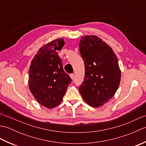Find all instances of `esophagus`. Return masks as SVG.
Here are the masks:
<instances>
[{
  "instance_id": "1",
  "label": "esophagus",
  "mask_w": 146,
  "mask_h": 146,
  "mask_svg": "<svg viewBox=\"0 0 146 146\" xmlns=\"http://www.w3.org/2000/svg\"><path fill=\"white\" fill-rule=\"evenodd\" d=\"M70 77H71V79H73L74 78V74H73V73H71V74H70Z\"/></svg>"
}]
</instances>
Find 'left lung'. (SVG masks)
I'll list each match as a JSON object with an SVG mask.
<instances>
[{
	"label": "left lung",
	"instance_id": "left-lung-1",
	"mask_svg": "<svg viewBox=\"0 0 146 146\" xmlns=\"http://www.w3.org/2000/svg\"><path fill=\"white\" fill-rule=\"evenodd\" d=\"M79 46L85 69L79 91L86 104L99 107L108 102L119 88L121 71L117 56L96 36L82 37Z\"/></svg>",
	"mask_w": 146,
	"mask_h": 146
}]
</instances>
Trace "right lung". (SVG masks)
<instances>
[{
	"label": "right lung",
	"instance_id": "right-lung-1",
	"mask_svg": "<svg viewBox=\"0 0 146 146\" xmlns=\"http://www.w3.org/2000/svg\"><path fill=\"white\" fill-rule=\"evenodd\" d=\"M64 45L63 39L48 42L39 49L29 67L30 91L39 104L48 108L61 103L71 82L58 53Z\"/></svg>",
	"mask_w": 146,
	"mask_h": 146
}]
</instances>
